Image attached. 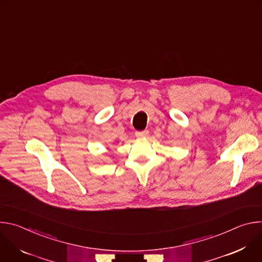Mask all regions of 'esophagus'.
<instances>
[{
	"instance_id": "obj_1",
	"label": "esophagus",
	"mask_w": 262,
	"mask_h": 262,
	"mask_svg": "<svg viewBox=\"0 0 262 262\" xmlns=\"http://www.w3.org/2000/svg\"><path fill=\"white\" fill-rule=\"evenodd\" d=\"M148 134H149V132L147 129H144V130H141V132H136L137 137H147Z\"/></svg>"
}]
</instances>
